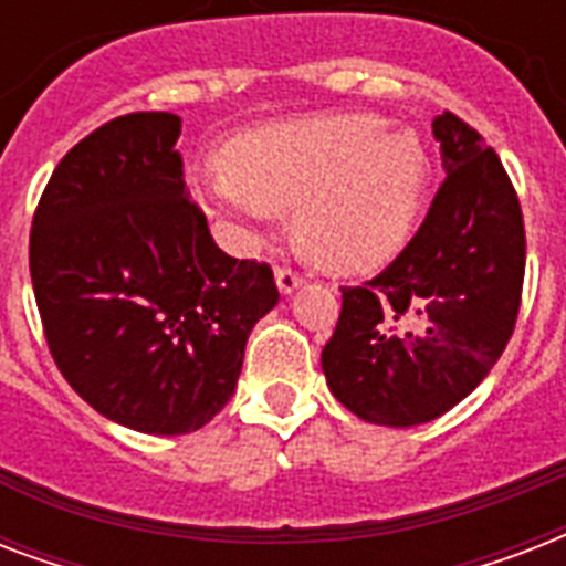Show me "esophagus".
<instances>
[{
  "label": "esophagus",
  "instance_id": "34e87169",
  "mask_svg": "<svg viewBox=\"0 0 566 566\" xmlns=\"http://www.w3.org/2000/svg\"><path fill=\"white\" fill-rule=\"evenodd\" d=\"M302 284V275L300 273H293V270H284V266H279L275 270V287H279V293L282 296H291L296 287Z\"/></svg>",
  "mask_w": 566,
  "mask_h": 566
}]
</instances>
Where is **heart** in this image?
<instances>
[{
  "mask_svg": "<svg viewBox=\"0 0 566 566\" xmlns=\"http://www.w3.org/2000/svg\"><path fill=\"white\" fill-rule=\"evenodd\" d=\"M431 161L411 128L376 114H323L261 128L229 146L226 164H193L190 188L238 243L258 240L293 208V238L332 273L394 261L426 202Z\"/></svg>",
  "mask_w": 566,
  "mask_h": 566,
  "instance_id": "b5f03b06",
  "label": "heart"
}]
</instances>
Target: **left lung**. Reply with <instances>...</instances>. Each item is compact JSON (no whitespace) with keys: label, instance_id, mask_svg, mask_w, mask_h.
Returning <instances> with one entry per match:
<instances>
[{"label":"left lung","instance_id":"left-lung-1","mask_svg":"<svg viewBox=\"0 0 566 566\" xmlns=\"http://www.w3.org/2000/svg\"><path fill=\"white\" fill-rule=\"evenodd\" d=\"M447 179L420 231L344 308L323 349L328 390L355 417L408 429L482 385L520 311L526 231L491 146L455 114L431 123Z\"/></svg>","mask_w":566,"mask_h":566}]
</instances>
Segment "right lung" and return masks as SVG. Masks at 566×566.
Listing matches in <instances>:
<instances>
[{
  "mask_svg": "<svg viewBox=\"0 0 566 566\" xmlns=\"http://www.w3.org/2000/svg\"><path fill=\"white\" fill-rule=\"evenodd\" d=\"M167 111L117 117L61 158L31 222L49 353L93 411L188 434L222 411L243 349L279 302L273 270L213 243Z\"/></svg>",
  "mask_w": 566,
  "mask_h": 566,
  "instance_id": "add662e5",
  "label": "right lung"
}]
</instances>
